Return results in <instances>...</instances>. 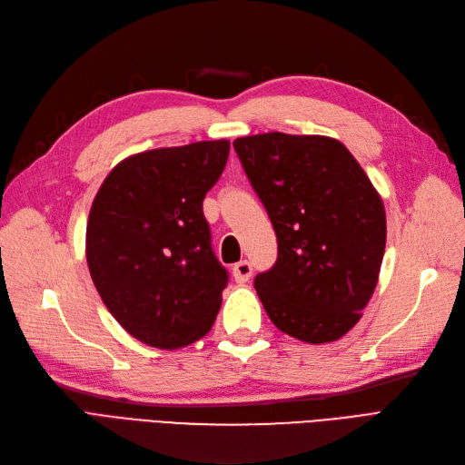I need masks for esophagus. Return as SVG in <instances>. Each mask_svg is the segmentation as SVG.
<instances>
[{"mask_svg": "<svg viewBox=\"0 0 465 465\" xmlns=\"http://www.w3.org/2000/svg\"><path fill=\"white\" fill-rule=\"evenodd\" d=\"M252 272H254V270H252V263L248 260H241V262L232 265V277H234L238 285H244L246 281H250Z\"/></svg>", "mask_w": 465, "mask_h": 465, "instance_id": "obj_1", "label": "esophagus"}]
</instances>
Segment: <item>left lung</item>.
<instances>
[{"label": "left lung", "instance_id": "left-lung-1", "mask_svg": "<svg viewBox=\"0 0 465 465\" xmlns=\"http://www.w3.org/2000/svg\"><path fill=\"white\" fill-rule=\"evenodd\" d=\"M232 147L277 236V262L254 279L267 316L306 343L340 340L376 287L382 200L337 139L272 132Z\"/></svg>", "mask_w": 465, "mask_h": 465}]
</instances>
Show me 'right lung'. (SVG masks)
<instances>
[{
  "label": "right lung",
  "instance_id": "right-lung-1",
  "mask_svg": "<svg viewBox=\"0 0 465 465\" xmlns=\"http://www.w3.org/2000/svg\"><path fill=\"white\" fill-rule=\"evenodd\" d=\"M231 143L134 154L112 168L87 221V263L110 314L135 340L190 345L211 330L229 272L211 248L203 198Z\"/></svg>",
  "mask_w": 465,
  "mask_h": 465
}]
</instances>
